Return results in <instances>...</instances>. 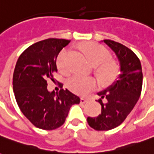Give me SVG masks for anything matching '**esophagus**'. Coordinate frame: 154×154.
I'll return each instance as SVG.
<instances>
[{
    "instance_id": "obj_1",
    "label": "esophagus",
    "mask_w": 154,
    "mask_h": 154,
    "mask_svg": "<svg viewBox=\"0 0 154 154\" xmlns=\"http://www.w3.org/2000/svg\"><path fill=\"white\" fill-rule=\"evenodd\" d=\"M90 100L89 98H85V97H82L81 98V103H86V102H87L88 100Z\"/></svg>"
}]
</instances>
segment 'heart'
<instances>
[{
	"label": "heart",
	"instance_id": "1",
	"mask_svg": "<svg viewBox=\"0 0 154 154\" xmlns=\"http://www.w3.org/2000/svg\"><path fill=\"white\" fill-rule=\"evenodd\" d=\"M79 49L92 65L95 73L103 87H110L119 79L121 67L119 61L110 57V52L103 45L95 42H85L79 45ZM57 67L61 73L68 75L71 68L68 63V51L64 49L58 54ZM97 87V81L91 77L76 75L67 82V87L74 93L87 95Z\"/></svg>",
	"mask_w": 154,
	"mask_h": 154
}]
</instances>
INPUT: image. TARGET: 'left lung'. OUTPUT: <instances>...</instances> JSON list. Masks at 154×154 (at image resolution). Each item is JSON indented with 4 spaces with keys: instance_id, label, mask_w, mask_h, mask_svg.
Returning <instances> with one entry per match:
<instances>
[{
    "instance_id": "left-lung-1",
    "label": "left lung",
    "mask_w": 154,
    "mask_h": 154,
    "mask_svg": "<svg viewBox=\"0 0 154 154\" xmlns=\"http://www.w3.org/2000/svg\"><path fill=\"white\" fill-rule=\"evenodd\" d=\"M104 43L115 52L121 73L113 85L98 93L101 114L94 118L87 117L88 125L98 131L115 129L124 122L139 100L143 85L142 67L137 55L116 41L105 39Z\"/></svg>"
}]
</instances>
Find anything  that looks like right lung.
Returning <instances> with one entry per match:
<instances>
[{"label": "right lung", "mask_w": 154, "mask_h": 154, "mask_svg": "<svg viewBox=\"0 0 154 154\" xmlns=\"http://www.w3.org/2000/svg\"><path fill=\"white\" fill-rule=\"evenodd\" d=\"M70 40L48 38L27 48L19 57L13 74L15 100L24 116L44 130H53L65 122L71 106L80 103V98L59 83L60 91L47 89L48 79L54 82L56 59Z\"/></svg>", "instance_id": "obj_1"}]
</instances>
